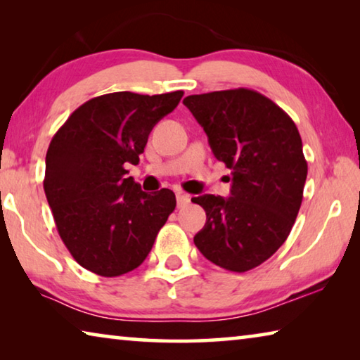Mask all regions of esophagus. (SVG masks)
Instances as JSON below:
<instances>
[{
    "label": "esophagus",
    "instance_id": "esophagus-1",
    "mask_svg": "<svg viewBox=\"0 0 360 360\" xmlns=\"http://www.w3.org/2000/svg\"><path fill=\"white\" fill-rule=\"evenodd\" d=\"M176 202H178V208L182 210V208H186L188 203H191V197H188V195H186V193L179 192L178 195H176Z\"/></svg>",
    "mask_w": 360,
    "mask_h": 360
}]
</instances>
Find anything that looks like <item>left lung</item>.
Instances as JSON below:
<instances>
[{
	"label": "left lung",
	"mask_w": 360,
	"mask_h": 360,
	"mask_svg": "<svg viewBox=\"0 0 360 360\" xmlns=\"http://www.w3.org/2000/svg\"><path fill=\"white\" fill-rule=\"evenodd\" d=\"M182 103L203 127L212 154L231 169L229 198H192L206 212L195 246L225 270H252L283 246L300 210L308 174L300 133L255 90L191 95Z\"/></svg>",
	"instance_id": "1"
}]
</instances>
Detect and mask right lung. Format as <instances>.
I'll return each mask as SVG.
<instances>
[{
    "mask_svg": "<svg viewBox=\"0 0 360 360\" xmlns=\"http://www.w3.org/2000/svg\"><path fill=\"white\" fill-rule=\"evenodd\" d=\"M184 92H114L85 101L46 154L44 192L58 235L85 270L112 278L135 270L176 208L169 188L146 193L127 178L149 133Z\"/></svg>",
    "mask_w": 360,
    "mask_h": 360,
    "instance_id": "right-lung-1",
    "label": "right lung"
}]
</instances>
